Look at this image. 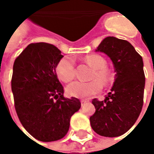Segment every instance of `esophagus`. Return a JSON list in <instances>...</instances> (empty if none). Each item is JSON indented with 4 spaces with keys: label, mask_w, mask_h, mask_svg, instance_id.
Segmentation results:
<instances>
[{
    "label": "esophagus",
    "mask_w": 154,
    "mask_h": 154,
    "mask_svg": "<svg viewBox=\"0 0 154 154\" xmlns=\"http://www.w3.org/2000/svg\"><path fill=\"white\" fill-rule=\"evenodd\" d=\"M87 102H88V101H87L86 100H82V101H81V104H82V106H84V105H85Z\"/></svg>",
    "instance_id": "34e87169"
}]
</instances>
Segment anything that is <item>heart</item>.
<instances>
[{
    "mask_svg": "<svg viewBox=\"0 0 154 154\" xmlns=\"http://www.w3.org/2000/svg\"><path fill=\"white\" fill-rule=\"evenodd\" d=\"M85 60L93 69L89 82H74L66 87L68 95L78 98H88L97 94L102 85H107L113 78V73L106 67V60L99 54H91L85 57ZM58 78L63 82H71L75 77V63L72 57H64L56 66Z\"/></svg>",
    "mask_w": 154,
    "mask_h": 154,
    "instance_id": "b5f03b06",
    "label": "heart"
}]
</instances>
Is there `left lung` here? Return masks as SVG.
<instances>
[{
    "label": "left lung",
    "instance_id": "1",
    "mask_svg": "<svg viewBox=\"0 0 154 154\" xmlns=\"http://www.w3.org/2000/svg\"><path fill=\"white\" fill-rule=\"evenodd\" d=\"M96 51L111 59L116 74L105 100L92 101L96 111L89 121L97 134L115 137L125 134L141 113L146 82L143 60L129 42L114 37L105 38Z\"/></svg>",
    "mask_w": 154,
    "mask_h": 154
}]
</instances>
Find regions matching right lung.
I'll return each mask as SVG.
<instances>
[{"label": "right lung", "instance_id": "right-lung-1", "mask_svg": "<svg viewBox=\"0 0 154 154\" xmlns=\"http://www.w3.org/2000/svg\"><path fill=\"white\" fill-rule=\"evenodd\" d=\"M62 57L53 45L38 42L29 45L13 64L11 86L18 118L31 136L45 142L64 137L81 108L79 99L63 96L56 73Z\"/></svg>", "mask_w": 154, "mask_h": 154}]
</instances>
